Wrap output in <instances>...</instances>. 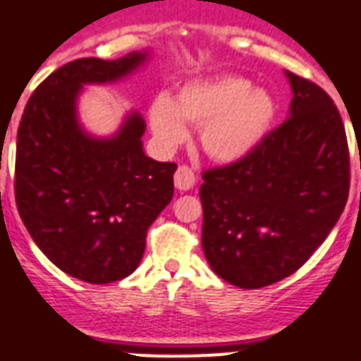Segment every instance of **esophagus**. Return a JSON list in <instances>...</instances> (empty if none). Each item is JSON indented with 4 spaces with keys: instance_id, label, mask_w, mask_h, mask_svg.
<instances>
[{
    "instance_id": "34e87169",
    "label": "esophagus",
    "mask_w": 361,
    "mask_h": 361,
    "mask_svg": "<svg viewBox=\"0 0 361 361\" xmlns=\"http://www.w3.org/2000/svg\"><path fill=\"white\" fill-rule=\"evenodd\" d=\"M174 183L178 191H189V189H192L195 183H197L195 172H192L189 166H180V169L176 170Z\"/></svg>"
}]
</instances>
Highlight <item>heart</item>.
<instances>
[{"mask_svg":"<svg viewBox=\"0 0 361 361\" xmlns=\"http://www.w3.org/2000/svg\"><path fill=\"white\" fill-rule=\"evenodd\" d=\"M277 116L274 95L238 75L185 82L174 101L157 97L147 112L161 146L176 147L185 140L187 121L200 127L204 153L221 164L240 163L257 152L274 130Z\"/></svg>","mask_w":361,"mask_h":361,"instance_id":"obj_1","label":"heart"}]
</instances>
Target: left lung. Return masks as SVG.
Wrapping results in <instances>:
<instances>
[{"label": "left lung", "mask_w": 361, "mask_h": 361, "mask_svg": "<svg viewBox=\"0 0 361 361\" xmlns=\"http://www.w3.org/2000/svg\"><path fill=\"white\" fill-rule=\"evenodd\" d=\"M286 121L240 163L206 170L202 249L221 279L262 288L307 262L341 217L350 164L345 125L330 95L285 71Z\"/></svg>", "instance_id": "1"}]
</instances>
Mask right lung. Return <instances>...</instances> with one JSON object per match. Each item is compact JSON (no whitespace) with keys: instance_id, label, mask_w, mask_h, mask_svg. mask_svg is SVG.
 Returning a JSON list of instances; mask_svg holds the SVG:
<instances>
[{"instance_id":"1","label":"right lung","mask_w":361,"mask_h":361,"mask_svg":"<svg viewBox=\"0 0 361 361\" xmlns=\"http://www.w3.org/2000/svg\"><path fill=\"white\" fill-rule=\"evenodd\" d=\"M149 56L59 67L33 92L16 135L14 197L25 228L50 262L92 285L138 268L147 228L172 200L178 166L144 153L138 110L114 135L95 136L78 120V97L84 86L123 80Z\"/></svg>"}]
</instances>
